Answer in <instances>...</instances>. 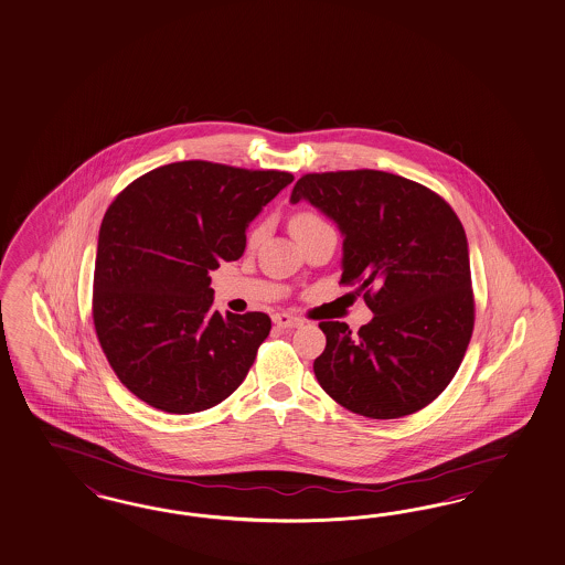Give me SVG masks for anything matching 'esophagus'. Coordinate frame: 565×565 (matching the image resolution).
Returning <instances> with one entry per match:
<instances>
[{"label": "esophagus", "instance_id": "obj_1", "mask_svg": "<svg viewBox=\"0 0 565 565\" xmlns=\"http://www.w3.org/2000/svg\"><path fill=\"white\" fill-rule=\"evenodd\" d=\"M273 323L279 326V328H300L305 321L300 317L288 315V312H275L273 315Z\"/></svg>", "mask_w": 565, "mask_h": 565}]
</instances>
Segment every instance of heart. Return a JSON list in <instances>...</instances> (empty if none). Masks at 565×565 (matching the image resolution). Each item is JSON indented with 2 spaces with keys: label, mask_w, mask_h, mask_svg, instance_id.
I'll return each mask as SVG.
<instances>
[{
  "label": "heart",
  "mask_w": 565,
  "mask_h": 565,
  "mask_svg": "<svg viewBox=\"0 0 565 565\" xmlns=\"http://www.w3.org/2000/svg\"><path fill=\"white\" fill-rule=\"evenodd\" d=\"M317 223H323V218L312 213H298L292 218V230L294 227H305V225H317Z\"/></svg>",
  "instance_id": "obj_1"
}]
</instances>
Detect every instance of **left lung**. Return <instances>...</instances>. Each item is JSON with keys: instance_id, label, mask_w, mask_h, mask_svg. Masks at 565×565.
I'll return each instance as SVG.
<instances>
[{"instance_id": "1", "label": "left lung", "mask_w": 565, "mask_h": 565, "mask_svg": "<svg viewBox=\"0 0 565 565\" xmlns=\"http://www.w3.org/2000/svg\"><path fill=\"white\" fill-rule=\"evenodd\" d=\"M311 202L344 235L342 284L373 312L352 333L321 321L326 351L315 363L321 388L344 409L398 419L447 388L473 331L467 237L445 198L384 171L309 173L290 202Z\"/></svg>"}]
</instances>
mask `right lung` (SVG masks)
<instances>
[{
	"mask_svg": "<svg viewBox=\"0 0 565 565\" xmlns=\"http://www.w3.org/2000/svg\"><path fill=\"white\" fill-rule=\"evenodd\" d=\"M292 181L286 171L183 160L139 177L108 206L94 326L120 384L139 401L188 415L244 382L271 319L214 311L209 271L244 254L246 227Z\"/></svg>",
	"mask_w": 565,
	"mask_h": 565,
	"instance_id": "add662e5",
	"label": "right lung"
}]
</instances>
